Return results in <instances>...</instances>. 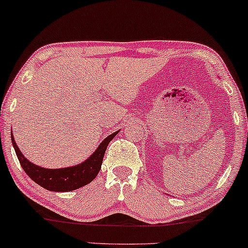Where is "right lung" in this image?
Segmentation results:
<instances>
[{
  "label": "right lung",
  "instance_id": "obj_1",
  "mask_svg": "<svg viewBox=\"0 0 248 248\" xmlns=\"http://www.w3.org/2000/svg\"><path fill=\"white\" fill-rule=\"evenodd\" d=\"M118 132L119 131L113 132L112 135L108 136L87 160L78 164V165L62 169L41 168V166L35 165L34 163L28 160L23 154L19 151L18 146L16 145L13 131L12 143L22 169L24 170L28 176L34 180L36 184L52 192H68L85 186L97 177L99 170H101L103 157H104L105 151H107V147Z\"/></svg>",
  "mask_w": 248,
  "mask_h": 248
}]
</instances>
